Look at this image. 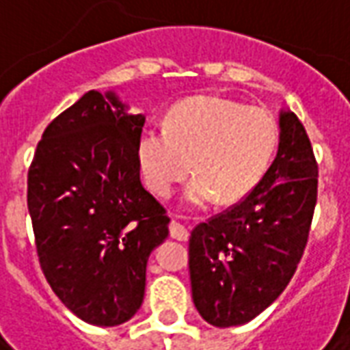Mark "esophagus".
<instances>
[{
    "label": "esophagus",
    "instance_id": "34e87169",
    "mask_svg": "<svg viewBox=\"0 0 350 350\" xmlns=\"http://www.w3.org/2000/svg\"><path fill=\"white\" fill-rule=\"evenodd\" d=\"M168 230H170V238H174L178 242H185L187 238H189V232H187V228L183 227L182 223H178L176 219L170 221V225H168Z\"/></svg>",
    "mask_w": 350,
    "mask_h": 350
}]
</instances>
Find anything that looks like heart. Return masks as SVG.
<instances>
[{"label":"heart","instance_id":"obj_1","mask_svg":"<svg viewBox=\"0 0 350 350\" xmlns=\"http://www.w3.org/2000/svg\"><path fill=\"white\" fill-rule=\"evenodd\" d=\"M278 146V125L270 112L242 103L197 95L170 108L167 125L146 127L138 137V161L148 187L170 197L191 172L185 189L191 206L219 197L236 202L266 172Z\"/></svg>","mask_w":350,"mask_h":350}]
</instances>
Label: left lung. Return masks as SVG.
Returning a JSON list of instances; mask_svg holds the SVG:
<instances>
[{
  "instance_id": "obj_1",
  "label": "left lung",
  "mask_w": 350,
  "mask_h": 350,
  "mask_svg": "<svg viewBox=\"0 0 350 350\" xmlns=\"http://www.w3.org/2000/svg\"><path fill=\"white\" fill-rule=\"evenodd\" d=\"M279 129L278 155L262 180L191 232L193 301L217 328L262 313L285 291L308 243L319 167L298 116L281 110Z\"/></svg>"
}]
</instances>
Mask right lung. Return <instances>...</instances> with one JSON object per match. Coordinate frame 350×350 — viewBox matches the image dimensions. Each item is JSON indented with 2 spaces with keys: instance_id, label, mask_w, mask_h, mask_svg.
Returning <instances> with one entry per match:
<instances>
[{
  "instance_id": "add662e5",
  "label": "right lung",
  "mask_w": 350,
  "mask_h": 350,
  "mask_svg": "<svg viewBox=\"0 0 350 350\" xmlns=\"http://www.w3.org/2000/svg\"><path fill=\"white\" fill-rule=\"evenodd\" d=\"M114 92L84 93L49 123L27 172V210L42 273L84 323L137 313L148 257L168 236L167 210L142 187L146 118Z\"/></svg>"
}]
</instances>
